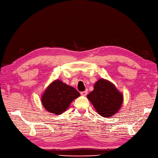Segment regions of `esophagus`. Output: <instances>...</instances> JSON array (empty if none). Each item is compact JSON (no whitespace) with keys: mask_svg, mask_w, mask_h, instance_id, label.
Listing matches in <instances>:
<instances>
[{"mask_svg":"<svg viewBox=\"0 0 158 158\" xmlns=\"http://www.w3.org/2000/svg\"><path fill=\"white\" fill-rule=\"evenodd\" d=\"M80 94L82 95H84V96H85V95L88 94V92H87V91H84V92H80Z\"/></svg>","mask_w":158,"mask_h":158,"instance_id":"obj_1","label":"esophagus"}]
</instances>
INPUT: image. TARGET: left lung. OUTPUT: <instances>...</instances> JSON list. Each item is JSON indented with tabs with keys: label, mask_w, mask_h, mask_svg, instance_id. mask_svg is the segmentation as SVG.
<instances>
[{
	"label": "left lung",
	"mask_w": 158,
	"mask_h": 158,
	"mask_svg": "<svg viewBox=\"0 0 158 158\" xmlns=\"http://www.w3.org/2000/svg\"><path fill=\"white\" fill-rule=\"evenodd\" d=\"M87 98L92 102L98 114L103 117H110L120 109L123 96L114 85L109 81L99 79L94 89Z\"/></svg>",
	"instance_id": "8db88e82"
}]
</instances>
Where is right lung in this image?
I'll return each instance as SVG.
<instances>
[{
  "label": "right lung",
  "mask_w": 158,
  "mask_h": 158,
  "mask_svg": "<svg viewBox=\"0 0 158 158\" xmlns=\"http://www.w3.org/2000/svg\"><path fill=\"white\" fill-rule=\"evenodd\" d=\"M80 95L75 88L57 80L45 91L41 102L47 111L60 114L66 111L70 103Z\"/></svg>",
  "instance_id": "right-lung-1"
}]
</instances>
